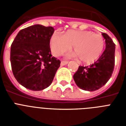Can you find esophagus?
Instances as JSON below:
<instances>
[{"mask_svg": "<svg viewBox=\"0 0 126 126\" xmlns=\"http://www.w3.org/2000/svg\"><path fill=\"white\" fill-rule=\"evenodd\" d=\"M67 63H68V61H61V66H64V65H67Z\"/></svg>", "mask_w": 126, "mask_h": 126, "instance_id": "esophagus-1", "label": "esophagus"}]
</instances>
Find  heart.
Returning a JSON list of instances; mask_svg holds the SVG:
<instances>
[{
    "instance_id": "heart-1",
    "label": "heart",
    "mask_w": 126,
    "mask_h": 126,
    "mask_svg": "<svg viewBox=\"0 0 126 126\" xmlns=\"http://www.w3.org/2000/svg\"><path fill=\"white\" fill-rule=\"evenodd\" d=\"M105 46L103 36L90 31L68 30L63 34L55 32L49 39V47L53 55H61L73 46L80 61L86 64L97 61L101 56Z\"/></svg>"
}]
</instances>
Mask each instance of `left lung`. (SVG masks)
<instances>
[{
	"label": "left lung",
	"mask_w": 126,
	"mask_h": 126,
	"mask_svg": "<svg viewBox=\"0 0 126 126\" xmlns=\"http://www.w3.org/2000/svg\"><path fill=\"white\" fill-rule=\"evenodd\" d=\"M105 39L106 47L99 59L90 66H79L73 75L75 83L83 90L93 92L105 85L110 79L115 62V44L106 33H102Z\"/></svg>",
	"instance_id": "1"
}]
</instances>
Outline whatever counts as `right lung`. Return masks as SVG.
Segmentation results:
<instances>
[{
  "mask_svg": "<svg viewBox=\"0 0 126 126\" xmlns=\"http://www.w3.org/2000/svg\"><path fill=\"white\" fill-rule=\"evenodd\" d=\"M52 27L34 25L18 32L11 45L10 62L14 76L21 85L40 91L51 84L61 61L52 57L49 39Z\"/></svg>",
  "mask_w": 126,
  "mask_h": 126,
  "instance_id": "obj_1",
  "label": "right lung"
}]
</instances>
